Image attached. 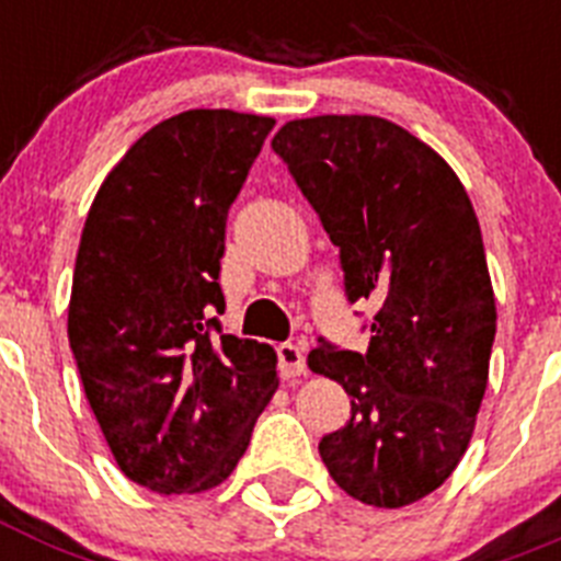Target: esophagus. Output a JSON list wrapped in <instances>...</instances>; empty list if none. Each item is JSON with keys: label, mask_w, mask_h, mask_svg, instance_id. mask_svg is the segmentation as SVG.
Listing matches in <instances>:
<instances>
[{"label": "esophagus", "mask_w": 561, "mask_h": 561, "mask_svg": "<svg viewBox=\"0 0 561 561\" xmlns=\"http://www.w3.org/2000/svg\"><path fill=\"white\" fill-rule=\"evenodd\" d=\"M277 368H280V374H284L286 379L306 374L304 348H300V345H291V342L280 345V348H277Z\"/></svg>", "instance_id": "obj_1"}]
</instances>
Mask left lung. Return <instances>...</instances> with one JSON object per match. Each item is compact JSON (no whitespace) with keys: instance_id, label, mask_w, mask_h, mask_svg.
<instances>
[{"instance_id":"1","label":"left lung","mask_w":561,"mask_h":561,"mask_svg":"<svg viewBox=\"0 0 561 561\" xmlns=\"http://www.w3.org/2000/svg\"><path fill=\"white\" fill-rule=\"evenodd\" d=\"M272 148L340 247L348 300L379 304L368 354H309L351 396L320 458L354 500L401 508L455 472L489 385L497 306L478 216L449 162L385 117H300Z\"/></svg>"}]
</instances>
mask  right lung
Instances as JSON below:
<instances>
[{
	"label": "right lung",
	"instance_id": "right-lung-1",
	"mask_svg": "<svg viewBox=\"0 0 561 561\" xmlns=\"http://www.w3.org/2000/svg\"><path fill=\"white\" fill-rule=\"evenodd\" d=\"M275 121L187 108L106 173L78 244L67 334L121 472L157 494L230 478L277 390L266 342L221 334L210 306L225 225Z\"/></svg>",
	"mask_w": 561,
	"mask_h": 561
}]
</instances>
